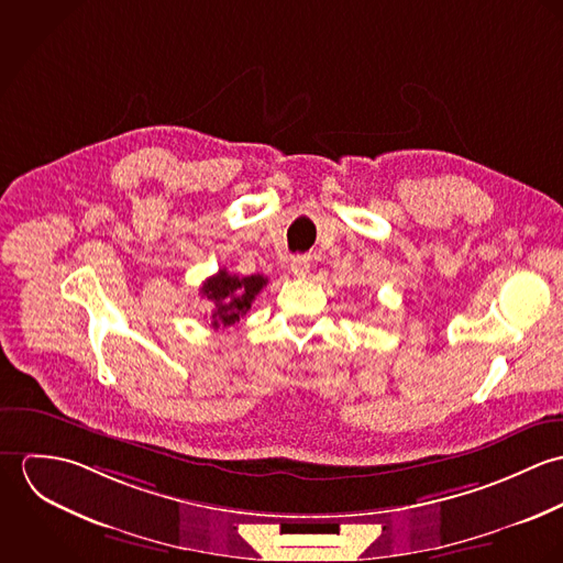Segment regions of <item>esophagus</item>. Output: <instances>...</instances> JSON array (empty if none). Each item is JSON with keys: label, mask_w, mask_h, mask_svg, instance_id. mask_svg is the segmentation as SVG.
I'll use <instances>...</instances> for the list:
<instances>
[{"label": "esophagus", "mask_w": 563, "mask_h": 563, "mask_svg": "<svg viewBox=\"0 0 563 563\" xmlns=\"http://www.w3.org/2000/svg\"><path fill=\"white\" fill-rule=\"evenodd\" d=\"M290 271L295 277H306L310 273V257L308 255H295L290 262Z\"/></svg>", "instance_id": "1"}]
</instances>
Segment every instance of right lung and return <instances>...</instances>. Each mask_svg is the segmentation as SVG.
Returning a JSON list of instances; mask_svg holds the SVG:
<instances>
[{
    "mask_svg": "<svg viewBox=\"0 0 563 563\" xmlns=\"http://www.w3.org/2000/svg\"><path fill=\"white\" fill-rule=\"evenodd\" d=\"M266 282L268 279L262 275L239 277V275H230L225 268H221L217 275L206 279L199 292L214 303L212 327L225 329L241 321L242 317L251 310L253 299L260 295Z\"/></svg>",
    "mask_w": 563,
    "mask_h": 563,
    "instance_id": "add662e5",
    "label": "right lung"
}]
</instances>
